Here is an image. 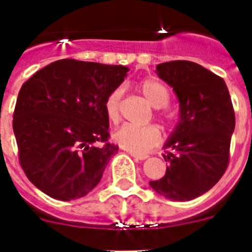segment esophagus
I'll list each match as a JSON object with an SVG mask.
<instances>
[{
  "mask_svg": "<svg viewBox=\"0 0 252 252\" xmlns=\"http://www.w3.org/2000/svg\"><path fill=\"white\" fill-rule=\"evenodd\" d=\"M131 157L135 160H137V161H139V160H146L149 158L148 155H136V154H131Z\"/></svg>",
  "mask_w": 252,
  "mask_h": 252,
  "instance_id": "obj_1",
  "label": "esophagus"
}]
</instances>
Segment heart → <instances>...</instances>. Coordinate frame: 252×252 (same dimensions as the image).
Here are the masks:
<instances>
[{
	"label": "heart",
	"mask_w": 252,
	"mask_h": 252,
	"mask_svg": "<svg viewBox=\"0 0 252 252\" xmlns=\"http://www.w3.org/2000/svg\"><path fill=\"white\" fill-rule=\"evenodd\" d=\"M140 92L144 94L146 101L155 108H164L170 103L171 94L168 87L155 78H145L139 83ZM121 98L122 88H115L111 91L104 101V112L107 119L112 124H117L121 119ZM159 117L162 124L168 126L171 122V115L166 111H160ZM113 141L121 148L136 155H145L149 151L157 148L161 141L160 130L154 126H133L122 125L121 127L113 132Z\"/></svg>",
	"instance_id": "heart-1"
}]
</instances>
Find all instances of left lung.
Listing matches in <instances>:
<instances>
[{
	"label": "left lung",
	"mask_w": 252,
	"mask_h": 252,
	"mask_svg": "<svg viewBox=\"0 0 252 252\" xmlns=\"http://www.w3.org/2000/svg\"><path fill=\"white\" fill-rule=\"evenodd\" d=\"M157 73L179 99L180 121L165 144V175L150 186L171 201H190L226 171L235 130L232 101L223 79L193 62L158 64Z\"/></svg>",
	"instance_id": "obj_1"
}]
</instances>
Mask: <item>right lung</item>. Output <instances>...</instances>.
<instances>
[{
    "label": "right lung",
    "instance_id": "add662e5",
    "mask_svg": "<svg viewBox=\"0 0 252 252\" xmlns=\"http://www.w3.org/2000/svg\"><path fill=\"white\" fill-rule=\"evenodd\" d=\"M124 65L60 59L22 84L12 127L22 170L49 197L72 201L99 183L119 146L108 142L104 101ZM101 142L104 145L95 147Z\"/></svg>",
    "mask_w": 252,
    "mask_h": 252
}]
</instances>
